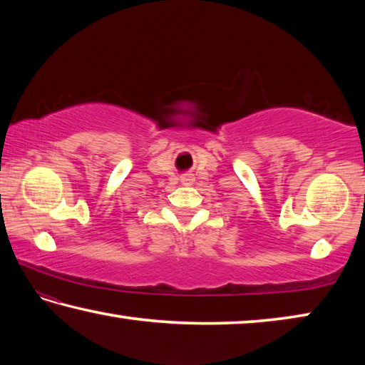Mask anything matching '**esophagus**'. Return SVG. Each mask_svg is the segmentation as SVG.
Wrapping results in <instances>:
<instances>
[{"label":"esophagus","instance_id":"esophagus-1","mask_svg":"<svg viewBox=\"0 0 365 365\" xmlns=\"http://www.w3.org/2000/svg\"><path fill=\"white\" fill-rule=\"evenodd\" d=\"M193 180H195V178H193V175H191V174H185V175L180 177V182L183 185H191V183H193Z\"/></svg>","mask_w":365,"mask_h":365}]
</instances>
